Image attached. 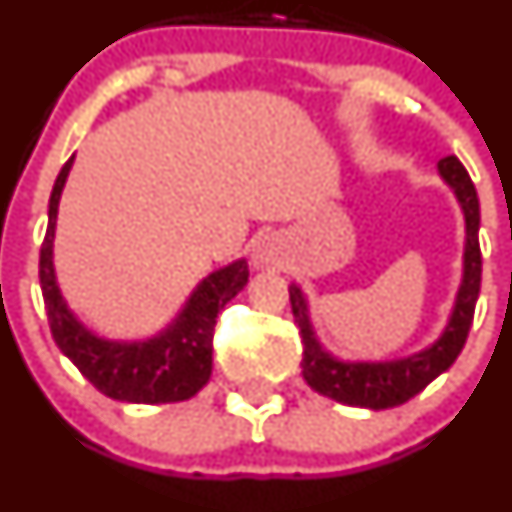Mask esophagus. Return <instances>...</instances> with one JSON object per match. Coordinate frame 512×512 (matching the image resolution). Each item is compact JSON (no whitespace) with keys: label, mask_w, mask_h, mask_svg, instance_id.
Wrapping results in <instances>:
<instances>
[{"label":"esophagus","mask_w":512,"mask_h":512,"mask_svg":"<svg viewBox=\"0 0 512 512\" xmlns=\"http://www.w3.org/2000/svg\"><path fill=\"white\" fill-rule=\"evenodd\" d=\"M286 246H283L281 236L278 234H263L258 236L254 244V266L256 268H273L283 261Z\"/></svg>","instance_id":"obj_1"}]
</instances>
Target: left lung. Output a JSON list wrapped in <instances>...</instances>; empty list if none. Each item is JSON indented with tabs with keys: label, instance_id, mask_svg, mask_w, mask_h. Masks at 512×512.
Segmentation results:
<instances>
[{
	"label": "left lung",
	"instance_id": "1",
	"mask_svg": "<svg viewBox=\"0 0 512 512\" xmlns=\"http://www.w3.org/2000/svg\"><path fill=\"white\" fill-rule=\"evenodd\" d=\"M438 176L453 191L465 221L463 241V273L455 291L453 308L445 321L443 331L433 343L411 356L386 358V361H351V358L333 356L318 338L311 321V303L298 283L288 286L293 316L301 328L303 343V381L321 396L333 398L343 406L371 408L386 411L411 401L430 381L448 371L460 356L473 323L475 301L480 293V204L468 171L455 156L438 161Z\"/></svg>",
	"mask_w": 512,
	"mask_h": 512
}]
</instances>
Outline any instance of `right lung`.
<instances>
[{
	"instance_id": "obj_1",
	"label": "right lung",
	"mask_w": 512,
	"mask_h": 512,
	"mask_svg": "<svg viewBox=\"0 0 512 512\" xmlns=\"http://www.w3.org/2000/svg\"><path fill=\"white\" fill-rule=\"evenodd\" d=\"M72 166L74 156L54 181L49 226L39 256V283L54 341L86 381L114 401L146 406L189 401L209 383L216 316L249 283V263L246 258H236L201 278L181 311L154 336L134 341L99 336L69 308L54 268L59 201Z\"/></svg>"
}]
</instances>
